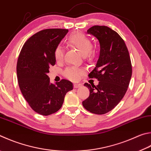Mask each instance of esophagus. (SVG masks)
<instances>
[{"label": "esophagus", "instance_id": "34e87169", "mask_svg": "<svg viewBox=\"0 0 151 151\" xmlns=\"http://www.w3.org/2000/svg\"><path fill=\"white\" fill-rule=\"evenodd\" d=\"M82 86V84L80 83H75L74 84V87L75 88H77L81 87Z\"/></svg>", "mask_w": 151, "mask_h": 151}]
</instances>
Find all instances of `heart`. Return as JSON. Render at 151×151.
I'll list each match as a JSON object with an SVG mask.
<instances>
[{"mask_svg":"<svg viewBox=\"0 0 151 151\" xmlns=\"http://www.w3.org/2000/svg\"><path fill=\"white\" fill-rule=\"evenodd\" d=\"M68 43L70 47L80 52L83 55L90 53L91 41L83 33L76 32L70 34L68 38ZM54 57L57 61H61L63 58V50L57 46L53 51ZM65 77L71 81H77L83 74V70L78 68H68L64 71Z\"/></svg>","mask_w":151,"mask_h":151,"instance_id":"1","label":"heart"}]
</instances>
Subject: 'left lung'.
<instances>
[{"label":"left lung","mask_w":151,"mask_h":151,"mask_svg":"<svg viewBox=\"0 0 151 151\" xmlns=\"http://www.w3.org/2000/svg\"><path fill=\"white\" fill-rule=\"evenodd\" d=\"M87 33L100 43L99 58L88 75L99 83L97 86L84 83L90 96L83 105L91 113L102 115L112 110L125 96L132 75V65L127 46L116 32L105 26H94Z\"/></svg>","instance_id":"8db88e82"}]
</instances>
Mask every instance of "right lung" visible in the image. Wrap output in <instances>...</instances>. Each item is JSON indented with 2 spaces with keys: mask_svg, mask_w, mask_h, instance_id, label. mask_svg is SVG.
I'll list each match as a JSON object with an SVG mask.
<instances>
[{
  "mask_svg": "<svg viewBox=\"0 0 151 151\" xmlns=\"http://www.w3.org/2000/svg\"><path fill=\"white\" fill-rule=\"evenodd\" d=\"M66 29H46L26 41L19 55L16 72L22 94L33 110L49 116L61 108L67 93L73 88L63 79L52 84L47 74L55 64L53 51L67 34Z\"/></svg>",
  "mask_w": 151,
  "mask_h": 151,
  "instance_id": "add662e5",
  "label": "right lung"
}]
</instances>
